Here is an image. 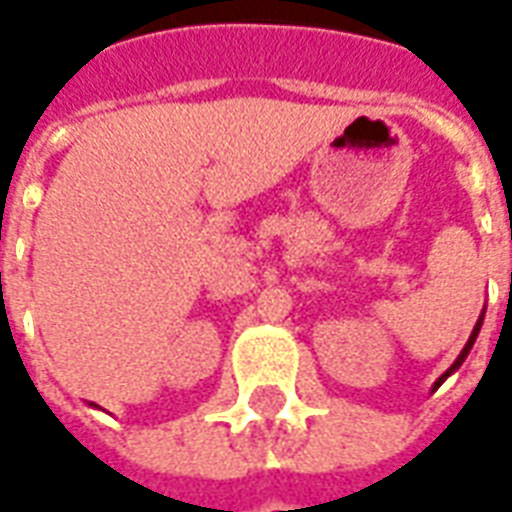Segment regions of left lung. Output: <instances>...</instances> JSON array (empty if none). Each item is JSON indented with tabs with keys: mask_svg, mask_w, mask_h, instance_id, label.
Instances as JSON below:
<instances>
[{
	"mask_svg": "<svg viewBox=\"0 0 512 512\" xmlns=\"http://www.w3.org/2000/svg\"><path fill=\"white\" fill-rule=\"evenodd\" d=\"M510 285H512V274H510ZM480 326H483V315H480V321H477V326H474L472 337H469V343H466V348H463V351H461V356H458V359H455V365H452L450 370H447V373H444V376H441L439 381H436V386H433V389H439V386H441V381H444V378L450 376L452 370H458V367L463 365V359H466V356H469V351H472L474 340H477V334H480Z\"/></svg>",
	"mask_w": 512,
	"mask_h": 512,
	"instance_id": "8db88e82",
	"label": "left lung"
}]
</instances>
